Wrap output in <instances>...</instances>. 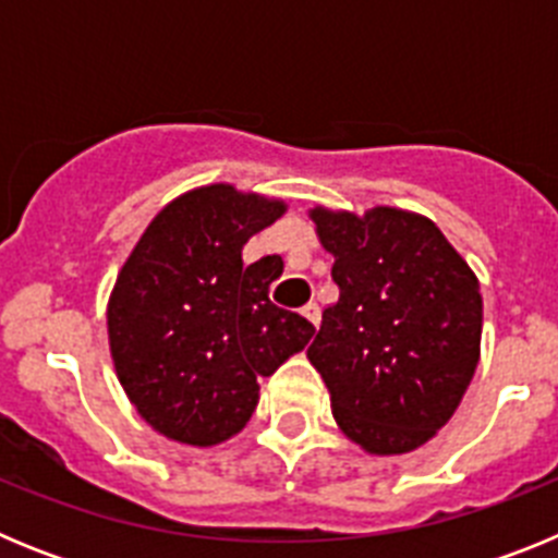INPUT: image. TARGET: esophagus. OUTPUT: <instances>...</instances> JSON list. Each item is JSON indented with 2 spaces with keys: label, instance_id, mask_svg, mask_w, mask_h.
Returning <instances> with one entry per match:
<instances>
[{
  "label": "esophagus",
  "instance_id": "obj_1",
  "mask_svg": "<svg viewBox=\"0 0 558 558\" xmlns=\"http://www.w3.org/2000/svg\"><path fill=\"white\" fill-rule=\"evenodd\" d=\"M302 315H304V318H307L310 324H313V327H318V322H322V310H318V304H315V302L304 304Z\"/></svg>",
  "mask_w": 558,
  "mask_h": 558
}]
</instances>
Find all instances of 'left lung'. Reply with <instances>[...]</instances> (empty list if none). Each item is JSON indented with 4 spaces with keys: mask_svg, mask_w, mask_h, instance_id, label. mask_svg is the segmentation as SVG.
<instances>
[{
    "mask_svg": "<svg viewBox=\"0 0 558 558\" xmlns=\"http://www.w3.org/2000/svg\"><path fill=\"white\" fill-rule=\"evenodd\" d=\"M338 302L307 349L340 433L368 456H405L450 422L481 360L475 270L425 215L313 206Z\"/></svg>",
    "mask_w": 558,
    "mask_h": 558,
    "instance_id": "obj_1",
    "label": "left lung"
}]
</instances>
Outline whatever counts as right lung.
Returning <instances> with one entry per match:
<instances>
[{
    "label": "right lung",
    "instance_id": "right-lung-1",
    "mask_svg": "<svg viewBox=\"0 0 558 558\" xmlns=\"http://www.w3.org/2000/svg\"><path fill=\"white\" fill-rule=\"evenodd\" d=\"M288 204L234 184L172 198L133 245L108 295L117 379L170 441L215 447L248 425L259 377L307 347L315 327L276 307L279 256L243 265V245Z\"/></svg>",
    "mask_w": 558,
    "mask_h": 558
}]
</instances>
